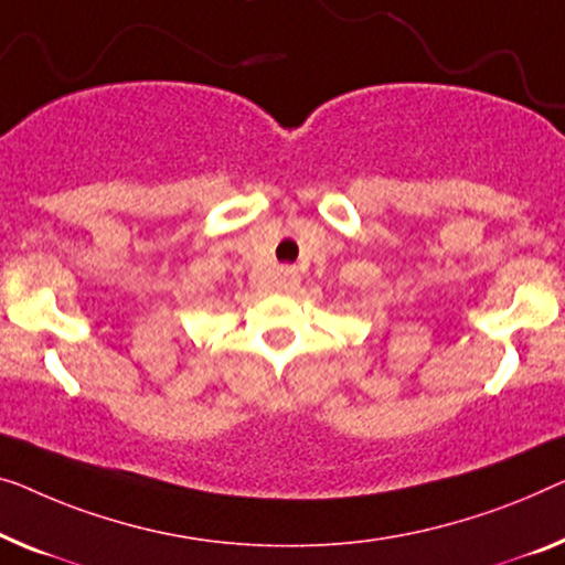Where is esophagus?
Here are the masks:
<instances>
[{
  "instance_id": "obj_1",
  "label": "esophagus",
  "mask_w": 565,
  "mask_h": 565,
  "mask_svg": "<svg viewBox=\"0 0 565 565\" xmlns=\"http://www.w3.org/2000/svg\"><path fill=\"white\" fill-rule=\"evenodd\" d=\"M279 284H281V289H294V286L299 284V274H297V268H281V279H279Z\"/></svg>"
}]
</instances>
